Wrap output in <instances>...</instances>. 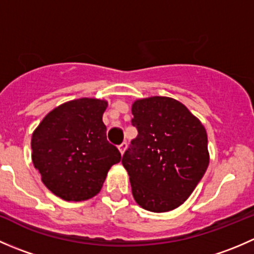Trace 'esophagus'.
I'll return each mask as SVG.
<instances>
[{
	"label": "esophagus",
	"instance_id": "34e87169",
	"mask_svg": "<svg viewBox=\"0 0 254 254\" xmlns=\"http://www.w3.org/2000/svg\"><path fill=\"white\" fill-rule=\"evenodd\" d=\"M127 142H122L119 145V151H120V153H122V155L125 152V150H127Z\"/></svg>",
	"mask_w": 254,
	"mask_h": 254
}]
</instances>
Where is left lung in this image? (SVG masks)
<instances>
[{
	"label": "left lung",
	"mask_w": 254,
	"mask_h": 254,
	"mask_svg": "<svg viewBox=\"0 0 254 254\" xmlns=\"http://www.w3.org/2000/svg\"><path fill=\"white\" fill-rule=\"evenodd\" d=\"M137 136L123 155L136 203L153 212L189 198L209 166L205 127L170 97L137 99L131 108Z\"/></svg>",
	"instance_id": "left-lung-1"
}]
</instances>
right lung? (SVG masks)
<instances>
[{
	"mask_svg": "<svg viewBox=\"0 0 254 254\" xmlns=\"http://www.w3.org/2000/svg\"><path fill=\"white\" fill-rule=\"evenodd\" d=\"M106 101L79 98L53 109L32 135V160L43 183L67 201L87 200L103 187L108 171L122 160L107 140L102 117Z\"/></svg>",
	"mask_w": 254,
	"mask_h": 254,
	"instance_id": "right-lung-1",
	"label": "right lung"
}]
</instances>
